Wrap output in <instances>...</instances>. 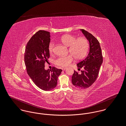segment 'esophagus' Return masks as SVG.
<instances>
[{
    "label": "esophagus",
    "instance_id": "obj_1",
    "mask_svg": "<svg viewBox=\"0 0 126 126\" xmlns=\"http://www.w3.org/2000/svg\"><path fill=\"white\" fill-rule=\"evenodd\" d=\"M66 68H66V67H63L61 68V69H62V70H65Z\"/></svg>",
    "mask_w": 126,
    "mask_h": 126
}]
</instances>
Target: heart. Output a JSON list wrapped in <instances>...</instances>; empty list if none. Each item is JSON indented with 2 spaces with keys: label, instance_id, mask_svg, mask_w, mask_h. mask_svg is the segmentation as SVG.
I'll list each match as a JSON object with an SVG mask.
<instances>
[{
  "label": "heart",
  "instance_id": "1",
  "mask_svg": "<svg viewBox=\"0 0 126 126\" xmlns=\"http://www.w3.org/2000/svg\"><path fill=\"white\" fill-rule=\"evenodd\" d=\"M60 41L67 47H69L68 52L71 54L67 56H62L55 60V64L60 67L69 66L73 61L74 57L76 59H83L87 55L89 47L88 39L85 37L77 38L72 35L67 34L62 36ZM54 47V43L50 42L48 45V50L52 53Z\"/></svg>",
  "mask_w": 126,
  "mask_h": 126
}]
</instances>
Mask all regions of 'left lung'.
Wrapping results in <instances>:
<instances>
[{"label": "left lung", "mask_w": 126, "mask_h": 126, "mask_svg": "<svg viewBox=\"0 0 126 126\" xmlns=\"http://www.w3.org/2000/svg\"><path fill=\"white\" fill-rule=\"evenodd\" d=\"M80 30L89 40V51L87 57L77 64L79 69L83 67L84 70L80 74L74 70L72 83L77 88L85 89L96 81L103 62V57L99 43L96 38L86 30Z\"/></svg>", "instance_id": "obj_1"}]
</instances>
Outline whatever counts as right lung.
Masks as SVG:
<instances>
[{"label":"right lung","mask_w":126,"mask_h":126,"mask_svg":"<svg viewBox=\"0 0 126 126\" xmlns=\"http://www.w3.org/2000/svg\"><path fill=\"white\" fill-rule=\"evenodd\" d=\"M50 37L48 31H37L28 42L24 55L28 74L35 85L45 91L51 90L57 86L58 77L62 71L55 67L51 70L45 69V63L50 56Z\"/></svg>","instance_id":"right-lung-1"}]
</instances>
